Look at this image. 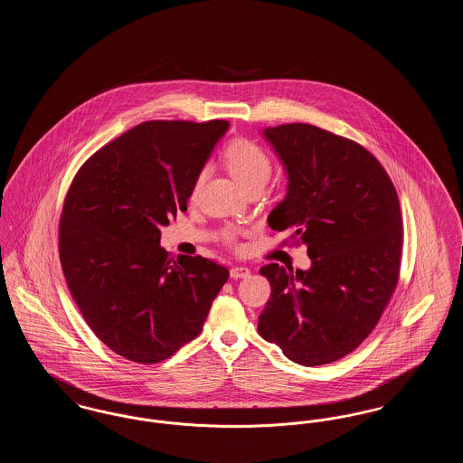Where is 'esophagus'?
<instances>
[{"mask_svg":"<svg viewBox=\"0 0 463 463\" xmlns=\"http://www.w3.org/2000/svg\"><path fill=\"white\" fill-rule=\"evenodd\" d=\"M250 276V269L248 267H242V265H234L231 269V278L232 279H240V278H246Z\"/></svg>","mask_w":463,"mask_h":463,"instance_id":"obj_1","label":"esophagus"}]
</instances>
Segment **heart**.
<instances>
[{
	"label": "heart",
	"mask_w": 463,
	"mask_h": 463,
	"mask_svg": "<svg viewBox=\"0 0 463 463\" xmlns=\"http://www.w3.org/2000/svg\"><path fill=\"white\" fill-rule=\"evenodd\" d=\"M223 163H225L227 170L231 172V175L236 178V182L241 185L244 191H248L251 187H264L265 182L270 178L272 170H274V163H272L270 155L260 144H257L250 138L232 140L223 151ZM204 175H206V172L201 170L194 178L193 191H191L193 196L198 194ZM223 240L229 242L234 241V232L225 231Z\"/></svg>",
	"instance_id": "b5f03b06"
}]
</instances>
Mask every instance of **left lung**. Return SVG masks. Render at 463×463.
I'll return each instance as SVG.
<instances>
[{
    "mask_svg": "<svg viewBox=\"0 0 463 463\" xmlns=\"http://www.w3.org/2000/svg\"><path fill=\"white\" fill-rule=\"evenodd\" d=\"M264 135L289 180L269 227L306 244L312 265L260 269L272 291L259 333L298 364H328L364 342L396 289L402 253L396 187L351 138L307 123Z\"/></svg>",
    "mask_w": 463,
    "mask_h": 463,
    "instance_id": "obj_1",
    "label": "left lung"
}]
</instances>
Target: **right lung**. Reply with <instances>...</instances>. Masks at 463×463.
Masks as SVG:
<instances>
[{
    "mask_svg": "<svg viewBox=\"0 0 463 463\" xmlns=\"http://www.w3.org/2000/svg\"><path fill=\"white\" fill-rule=\"evenodd\" d=\"M229 121H146L90 156L59 223L67 287L110 351L156 364L196 338L229 270L170 257L161 227L187 210L194 178Z\"/></svg>",
    "mask_w": 463,
    "mask_h": 463,
    "instance_id": "obj_1",
    "label": "right lung"
}]
</instances>
